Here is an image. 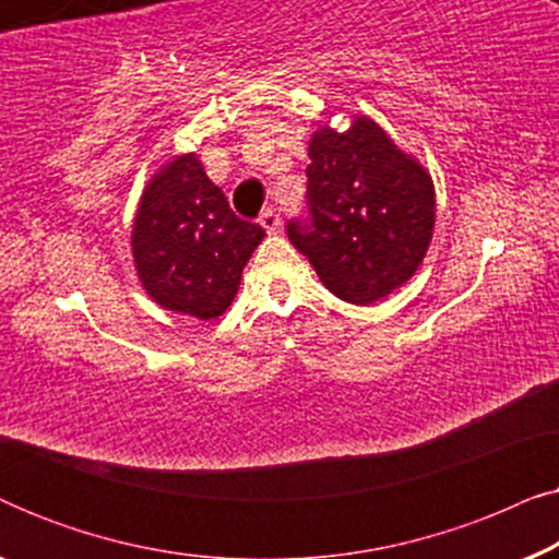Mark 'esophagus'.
Masks as SVG:
<instances>
[{
    "label": "esophagus",
    "instance_id": "obj_1",
    "mask_svg": "<svg viewBox=\"0 0 559 559\" xmlns=\"http://www.w3.org/2000/svg\"><path fill=\"white\" fill-rule=\"evenodd\" d=\"M259 224H262V228H264L266 234H277V231H280V226H282L280 213L274 211V209H266V211H262V216H259Z\"/></svg>",
    "mask_w": 559,
    "mask_h": 559
}]
</instances>
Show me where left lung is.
<instances>
[{
  "label": "left lung",
  "mask_w": 559,
  "mask_h": 559,
  "mask_svg": "<svg viewBox=\"0 0 559 559\" xmlns=\"http://www.w3.org/2000/svg\"><path fill=\"white\" fill-rule=\"evenodd\" d=\"M310 224H289L328 293L373 305L415 277L435 231L432 175L384 127L354 114L348 129L318 127L308 142Z\"/></svg>",
  "instance_id": "left-lung-1"
}]
</instances>
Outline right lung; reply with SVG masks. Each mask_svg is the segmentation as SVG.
<instances>
[{"label": "right lung", "mask_w": 559, "mask_h": 559, "mask_svg": "<svg viewBox=\"0 0 559 559\" xmlns=\"http://www.w3.org/2000/svg\"><path fill=\"white\" fill-rule=\"evenodd\" d=\"M264 228L228 209L198 152L173 155L147 180L132 224V259L144 293L159 308L221 318Z\"/></svg>", "instance_id": "add662e5"}]
</instances>
